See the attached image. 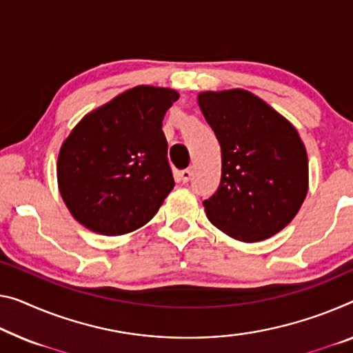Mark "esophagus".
Segmentation results:
<instances>
[{
	"instance_id": "34e87169",
	"label": "esophagus",
	"mask_w": 353,
	"mask_h": 353,
	"mask_svg": "<svg viewBox=\"0 0 353 353\" xmlns=\"http://www.w3.org/2000/svg\"><path fill=\"white\" fill-rule=\"evenodd\" d=\"M180 176H181V181H183V183H188L189 180H191V176H192V167H189V169L181 170Z\"/></svg>"
}]
</instances>
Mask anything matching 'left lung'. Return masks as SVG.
Segmentation results:
<instances>
[{
  "label": "left lung",
  "mask_w": 353,
  "mask_h": 353,
  "mask_svg": "<svg viewBox=\"0 0 353 353\" xmlns=\"http://www.w3.org/2000/svg\"><path fill=\"white\" fill-rule=\"evenodd\" d=\"M197 102L221 145V183L203 202L207 218L243 243L276 235L295 218L309 188L298 131L246 90L203 91Z\"/></svg>",
  "instance_id": "8db88e82"
}]
</instances>
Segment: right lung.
Wrapping results in <instances>:
<instances>
[{"mask_svg":"<svg viewBox=\"0 0 353 353\" xmlns=\"http://www.w3.org/2000/svg\"><path fill=\"white\" fill-rule=\"evenodd\" d=\"M180 94L140 85L77 123L58 154L59 194L72 218L107 236L143 227L175 186L162 120Z\"/></svg>","mask_w":353,"mask_h":353,"instance_id":"1","label":"right lung"}]
</instances>
